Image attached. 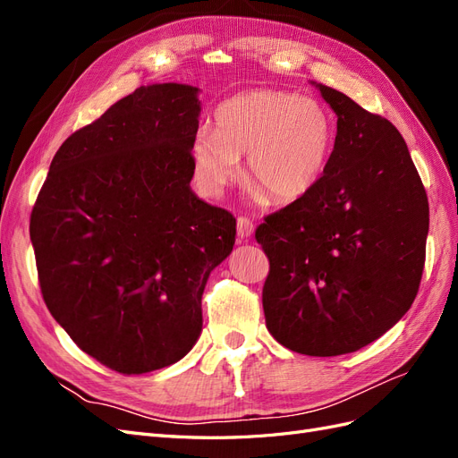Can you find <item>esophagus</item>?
<instances>
[{
    "instance_id": "obj_1",
    "label": "esophagus",
    "mask_w": 458,
    "mask_h": 458,
    "mask_svg": "<svg viewBox=\"0 0 458 458\" xmlns=\"http://www.w3.org/2000/svg\"><path fill=\"white\" fill-rule=\"evenodd\" d=\"M254 224L248 217H239L237 219V234H239V239H250L252 234H254Z\"/></svg>"
}]
</instances>
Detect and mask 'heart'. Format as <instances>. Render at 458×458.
Segmentation results:
<instances>
[{
    "instance_id": "1",
    "label": "heart",
    "mask_w": 458,
    "mask_h": 458,
    "mask_svg": "<svg viewBox=\"0 0 458 458\" xmlns=\"http://www.w3.org/2000/svg\"><path fill=\"white\" fill-rule=\"evenodd\" d=\"M335 147L327 108L313 97L275 89H250L216 110V130L202 126L192 137L191 155L199 185L217 197L244 177L256 197L293 202L317 185Z\"/></svg>"
}]
</instances>
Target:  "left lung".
Masks as SVG:
<instances>
[{
    "instance_id": "left-lung-1",
    "label": "left lung",
    "mask_w": 458,
    "mask_h": 458,
    "mask_svg": "<svg viewBox=\"0 0 458 458\" xmlns=\"http://www.w3.org/2000/svg\"><path fill=\"white\" fill-rule=\"evenodd\" d=\"M313 86L336 140L317 185L266 217L263 313L273 338L313 357L352 353L412 306L422 279L428 197L403 137L348 95Z\"/></svg>"
}]
</instances>
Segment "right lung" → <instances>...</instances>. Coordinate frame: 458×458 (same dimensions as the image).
<instances>
[{
	"mask_svg": "<svg viewBox=\"0 0 458 458\" xmlns=\"http://www.w3.org/2000/svg\"><path fill=\"white\" fill-rule=\"evenodd\" d=\"M199 88H137L53 157L30 217L39 288L81 352L122 374L183 359L237 219L191 189Z\"/></svg>",
	"mask_w": 458,
	"mask_h": 458,
	"instance_id": "1",
	"label": "right lung"
}]
</instances>
